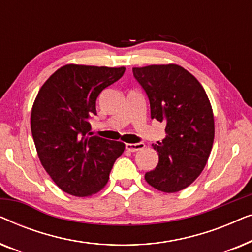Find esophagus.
Segmentation results:
<instances>
[{
    "instance_id": "esophagus-1",
    "label": "esophagus",
    "mask_w": 252,
    "mask_h": 252,
    "mask_svg": "<svg viewBox=\"0 0 252 252\" xmlns=\"http://www.w3.org/2000/svg\"><path fill=\"white\" fill-rule=\"evenodd\" d=\"M144 147H146V146H144V143H142V142H140V143H126V149L130 151V153L142 150Z\"/></svg>"
}]
</instances>
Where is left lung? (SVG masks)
Segmentation results:
<instances>
[{
  "mask_svg": "<svg viewBox=\"0 0 252 252\" xmlns=\"http://www.w3.org/2000/svg\"><path fill=\"white\" fill-rule=\"evenodd\" d=\"M133 74L149 98L151 119L166 124V137L153 144L159 160L144 179L159 191H180L208 163L215 140L211 103L197 79L180 65L133 67Z\"/></svg>",
  "mask_w": 252,
  "mask_h": 252,
  "instance_id": "obj_1",
  "label": "left lung"
}]
</instances>
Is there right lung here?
Wrapping results in <instances>:
<instances>
[{
    "label": "right lung",
    "mask_w": 252,
    "mask_h": 252,
    "mask_svg": "<svg viewBox=\"0 0 252 252\" xmlns=\"http://www.w3.org/2000/svg\"><path fill=\"white\" fill-rule=\"evenodd\" d=\"M126 68L66 64L37 93L31 129L44 170L62 190L87 197L102 190L125 143L93 136L88 119L96 98L123 77Z\"/></svg>",
    "instance_id": "1"
}]
</instances>
